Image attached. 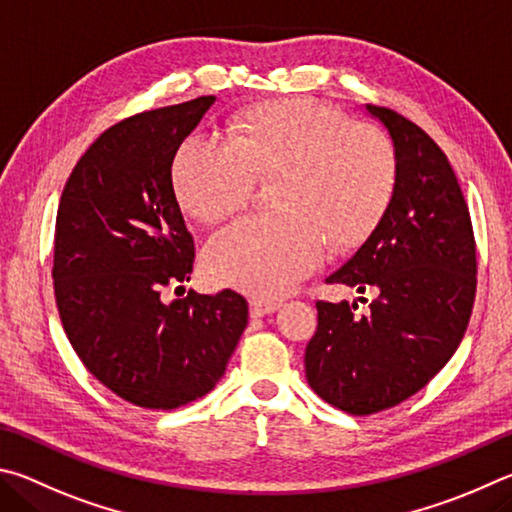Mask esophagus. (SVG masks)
Segmentation results:
<instances>
[{"label": "esophagus", "mask_w": 512, "mask_h": 512, "mask_svg": "<svg viewBox=\"0 0 512 512\" xmlns=\"http://www.w3.org/2000/svg\"><path fill=\"white\" fill-rule=\"evenodd\" d=\"M274 310H279V303H276V301H265V299H251V301H249V312H251V317H265V315H272Z\"/></svg>", "instance_id": "esophagus-1"}]
</instances>
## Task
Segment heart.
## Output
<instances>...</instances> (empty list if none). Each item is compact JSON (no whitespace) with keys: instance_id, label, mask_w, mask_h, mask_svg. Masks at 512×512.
I'll return each instance as SVG.
<instances>
[{"instance_id":"obj_1","label":"heart","mask_w":512,"mask_h":512,"mask_svg":"<svg viewBox=\"0 0 512 512\" xmlns=\"http://www.w3.org/2000/svg\"><path fill=\"white\" fill-rule=\"evenodd\" d=\"M279 211L249 215L206 242L209 279L254 297H281L315 272L330 249L364 245L398 191L396 143L378 125L312 98L251 105L229 123V141L188 137L170 168L182 209L218 222L247 206L256 179L276 177Z\"/></svg>"}]
</instances>
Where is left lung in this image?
I'll use <instances>...</instances> for the list:
<instances>
[{"instance_id": "8db88e82", "label": "left lung", "mask_w": 512, "mask_h": 512, "mask_svg": "<svg viewBox=\"0 0 512 512\" xmlns=\"http://www.w3.org/2000/svg\"><path fill=\"white\" fill-rule=\"evenodd\" d=\"M366 110L396 143L398 191L387 218L328 283L371 292V312L317 301V333L306 346L310 387L353 416L423 389L459 348L477 292L470 211L445 152L389 107Z\"/></svg>"}]
</instances>
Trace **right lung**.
<instances>
[{
	"instance_id": "right-lung-1",
	"label": "right lung",
	"mask_w": 512,
	"mask_h": 512,
	"mask_svg": "<svg viewBox=\"0 0 512 512\" xmlns=\"http://www.w3.org/2000/svg\"><path fill=\"white\" fill-rule=\"evenodd\" d=\"M213 101L107 128L60 197L51 276L62 328L85 369L137 407L177 409L209 393L247 328L249 306L233 290L161 299L191 281L195 261L170 166Z\"/></svg>"
}]
</instances>
